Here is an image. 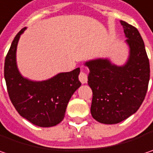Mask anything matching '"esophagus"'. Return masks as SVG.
Masks as SVG:
<instances>
[{
  "label": "esophagus",
  "instance_id": "34e87169",
  "mask_svg": "<svg viewBox=\"0 0 153 153\" xmlns=\"http://www.w3.org/2000/svg\"><path fill=\"white\" fill-rule=\"evenodd\" d=\"M79 79L82 84H85L87 82V74L85 73V71L81 70L79 75Z\"/></svg>",
  "mask_w": 153,
  "mask_h": 153
}]
</instances>
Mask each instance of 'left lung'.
<instances>
[{"label": "left lung", "mask_w": 153, "mask_h": 153, "mask_svg": "<svg viewBox=\"0 0 153 153\" xmlns=\"http://www.w3.org/2000/svg\"><path fill=\"white\" fill-rule=\"evenodd\" d=\"M129 46V58L124 66L112 64L108 59L86 61L88 85L93 91L91 113L102 124L112 125L137 112L148 88L150 64L143 39L138 29L120 21Z\"/></svg>", "instance_id": "obj_1"}]
</instances>
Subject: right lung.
<instances>
[{"mask_svg": "<svg viewBox=\"0 0 153 153\" xmlns=\"http://www.w3.org/2000/svg\"><path fill=\"white\" fill-rule=\"evenodd\" d=\"M22 28L14 37L5 59L4 77L7 93L14 108L24 119L41 127H50L63 120L68 104L80 86L79 68L60 73L43 81L29 80L20 74L16 49Z\"/></svg>", "mask_w": 153, "mask_h": 153, "instance_id": "obj_1", "label": "right lung"}]
</instances>
